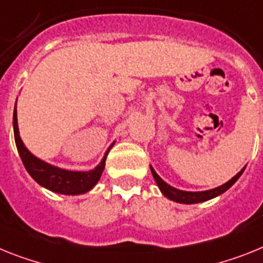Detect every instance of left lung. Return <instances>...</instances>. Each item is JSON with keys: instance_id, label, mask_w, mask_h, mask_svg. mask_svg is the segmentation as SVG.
Instances as JSON below:
<instances>
[{"instance_id": "obj_1", "label": "left lung", "mask_w": 263, "mask_h": 263, "mask_svg": "<svg viewBox=\"0 0 263 263\" xmlns=\"http://www.w3.org/2000/svg\"><path fill=\"white\" fill-rule=\"evenodd\" d=\"M245 171L243 170H240L239 173L237 175L234 176L233 179H230L227 183L222 184V186L217 187V189L209 190V191H199V193H190V191H182V190L174 189L170 184L164 182V180L155 173V170L151 167V173L152 176H154V179H155L156 184L159 186L160 191L163 193V195L167 196L168 199L174 200V202H179V203H184V204H193V203H199V202H204V200L213 199L215 196L220 195V194H223L226 190L230 189L233 186L234 183L237 182L238 178L242 175V173Z\"/></svg>"}]
</instances>
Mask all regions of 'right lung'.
<instances>
[{"instance_id": "obj_1", "label": "right lung", "mask_w": 263, "mask_h": 263, "mask_svg": "<svg viewBox=\"0 0 263 263\" xmlns=\"http://www.w3.org/2000/svg\"><path fill=\"white\" fill-rule=\"evenodd\" d=\"M13 128H14V140L17 149H18L20 158L25 165L26 171L29 173L33 179L39 183L40 186L50 190L53 193L65 194V195H79L89 191L92 187L99 182L101 174L104 171L105 159H107L108 149L105 156L103 158L100 164L95 170H90L88 173H80V171H67V170L57 168L54 165L40 160L34 155H32L26 147L24 145L23 140L18 135V124H17V111L13 112Z\"/></svg>"}]
</instances>
